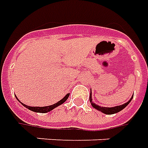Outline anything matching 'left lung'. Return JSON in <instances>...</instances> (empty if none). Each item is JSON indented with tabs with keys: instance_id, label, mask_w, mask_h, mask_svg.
Masks as SVG:
<instances>
[{
	"instance_id": "1",
	"label": "left lung",
	"mask_w": 148,
	"mask_h": 148,
	"mask_svg": "<svg viewBox=\"0 0 148 148\" xmlns=\"http://www.w3.org/2000/svg\"><path fill=\"white\" fill-rule=\"evenodd\" d=\"M133 98V96L130 99L129 101H127L125 103H123L122 105H119V106H116V107H114V108H104V107H100L99 105H96V103H94L92 102V92L90 93V98H89V100H90V103H91V104L92 105V107L94 108H96V109L99 110L100 112H102L103 113H104V114H108V115H111V114H115V113H117L120 112L121 110H123L125 107H126L130 102H131V100Z\"/></svg>"
}]
</instances>
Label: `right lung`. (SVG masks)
<instances>
[{
	"label": "right lung",
	"instance_id": "add662e5",
	"mask_svg": "<svg viewBox=\"0 0 148 148\" xmlns=\"http://www.w3.org/2000/svg\"><path fill=\"white\" fill-rule=\"evenodd\" d=\"M69 94H67L62 99H60L59 102H57L56 103H54V104H52V105L50 106H47V107H30V106L26 105V104H24V103H22L23 105L25 106V108H29V110H31L32 112H40V113H46L48 112H50V111H52V109H54L55 108H56L57 106L60 105V104H62L63 103H64L67 100V99L69 98ZM17 98V97H16Z\"/></svg>",
	"mask_w": 148,
	"mask_h": 148
}]
</instances>
